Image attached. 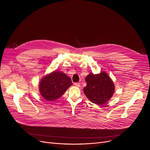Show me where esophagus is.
<instances>
[{
	"mask_svg": "<svg viewBox=\"0 0 150 150\" xmlns=\"http://www.w3.org/2000/svg\"><path fill=\"white\" fill-rule=\"evenodd\" d=\"M74 85H75V86H76V87H78V88H79L80 86H81V85H80L79 83H75Z\"/></svg>",
	"mask_w": 150,
	"mask_h": 150,
	"instance_id": "34e87169",
	"label": "esophagus"
}]
</instances>
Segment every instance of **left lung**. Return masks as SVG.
Segmentation results:
<instances>
[{
  "mask_svg": "<svg viewBox=\"0 0 150 150\" xmlns=\"http://www.w3.org/2000/svg\"><path fill=\"white\" fill-rule=\"evenodd\" d=\"M87 83L83 92L91 102L103 105L112 97L115 90L112 79L105 72L99 74L90 73L85 79Z\"/></svg>",
  "mask_w": 150,
  "mask_h": 150,
  "instance_id": "1",
  "label": "left lung"
}]
</instances>
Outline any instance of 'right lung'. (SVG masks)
I'll list each match as a JSON object with an SVG mask.
<instances>
[{
  "instance_id": "obj_1",
  "label": "right lung",
  "mask_w": 150,
  "mask_h": 150,
  "mask_svg": "<svg viewBox=\"0 0 150 150\" xmlns=\"http://www.w3.org/2000/svg\"><path fill=\"white\" fill-rule=\"evenodd\" d=\"M72 85L69 77L62 72L54 71L42 79L39 91L45 100L53 101L60 98Z\"/></svg>"
}]
</instances>
